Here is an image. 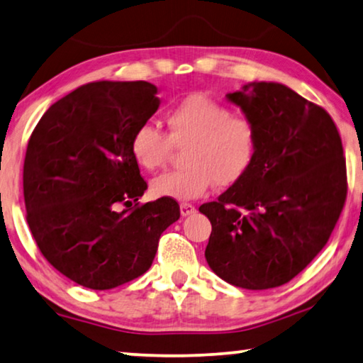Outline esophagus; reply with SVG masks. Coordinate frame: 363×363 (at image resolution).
<instances>
[{"label": "esophagus", "mask_w": 363, "mask_h": 363, "mask_svg": "<svg viewBox=\"0 0 363 363\" xmlns=\"http://www.w3.org/2000/svg\"><path fill=\"white\" fill-rule=\"evenodd\" d=\"M194 212H196V207L193 204H189V203H182L180 204V213L183 217L191 216V213H194Z\"/></svg>", "instance_id": "esophagus-1"}]
</instances>
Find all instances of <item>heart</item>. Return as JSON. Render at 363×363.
<instances>
[{"mask_svg":"<svg viewBox=\"0 0 363 363\" xmlns=\"http://www.w3.org/2000/svg\"><path fill=\"white\" fill-rule=\"evenodd\" d=\"M164 118L167 135L143 123L130 143L136 164L146 170L164 165L174 145L186 143L182 157L186 164L154 177L150 185L154 196L178 201L199 198L213 182L218 188L235 185L251 167L257 132L247 116L193 93L172 106Z\"/></svg>","mask_w":363,"mask_h":363,"instance_id":"b5f03b06","label":"heart"}]
</instances>
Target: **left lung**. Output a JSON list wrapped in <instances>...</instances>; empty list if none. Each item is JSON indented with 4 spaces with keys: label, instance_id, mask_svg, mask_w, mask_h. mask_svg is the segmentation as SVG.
Returning <instances> with one entry per match:
<instances>
[{
    "label": "left lung",
    "instance_id": "obj_1",
    "mask_svg": "<svg viewBox=\"0 0 363 363\" xmlns=\"http://www.w3.org/2000/svg\"><path fill=\"white\" fill-rule=\"evenodd\" d=\"M257 132L246 175L199 207L212 272L245 289L288 283L328 241L347 194L346 157L328 112L277 82L228 93Z\"/></svg>",
    "mask_w": 363,
    "mask_h": 363
}]
</instances>
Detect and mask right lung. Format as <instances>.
I'll list each match as a JSON object with an SVG mask.
<instances>
[{
  "label": "right lung",
  "mask_w": 363,
  "mask_h": 363,
  "mask_svg": "<svg viewBox=\"0 0 363 363\" xmlns=\"http://www.w3.org/2000/svg\"><path fill=\"white\" fill-rule=\"evenodd\" d=\"M160 99L150 82H91L40 118L23 162L27 222L45 259L82 286L112 289L150 270L162 231L180 206H140L146 182L133 132Z\"/></svg>",
  "instance_id": "right-lung-1"
}]
</instances>
